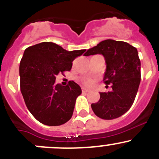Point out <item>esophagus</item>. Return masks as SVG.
<instances>
[{"mask_svg":"<svg viewBox=\"0 0 159 159\" xmlns=\"http://www.w3.org/2000/svg\"><path fill=\"white\" fill-rule=\"evenodd\" d=\"M82 91L83 92H89V91H90V89L86 88V87H82Z\"/></svg>","mask_w":159,"mask_h":159,"instance_id":"1","label":"esophagus"}]
</instances>
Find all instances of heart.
Listing matches in <instances>:
<instances>
[{"label": "heart", "instance_id": "heart-1", "mask_svg": "<svg viewBox=\"0 0 159 159\" xmlns=\"http://www.w3.org/2000/svg\"><path fill=\"white\" fill-rule=\"evenodd\" d=\"M92 82H93V81H92L91 80H89V79H87V80H84V83H85V84H92Z\"/></svg>", "mask_w": 159, "mask_h": 159}]
</instances>
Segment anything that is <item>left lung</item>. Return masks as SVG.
<instances>
[{
    "label": "left lung",
    "instance_id": "8db88e82",
    "mask_svg": "<svg viewBox=\"0 0 159 159\" xmlns=\"http://www.w3.org/2000/svg\"><path fill=\"white\" fill-rule=\"evenodd\" d=\"M102 54L106 63L103 80L112 84V90L101 92L92 104L94 114L101 119H114L130 108L140 83V61L137 48L126 42L105 40L87 50L85 56Z\"/></svg>",
    "mask_w": 159,
    "mask_h": 159
}]
</instances>
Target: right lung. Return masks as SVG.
I'll return each instance as SVG.
<instances>
[{"label": "right lung", "mask_w": 159, "mask_h": 159, "mask_svg": "<svg viewBox=\"0 0 159 159\" xmlns=\"http://www.w3.org/2000/svg\"><path fill=\"white\" fill-rule=\"evenodd\" d=\"M86 50L68 51L52 42L29 47L19 66L20 90L25 105L37 120L60 126L71 119L80 87L74 81L56 84V76L70 71L72 61Z\"/></svg>", "instance_id": "add662e5"}]
</instances>
